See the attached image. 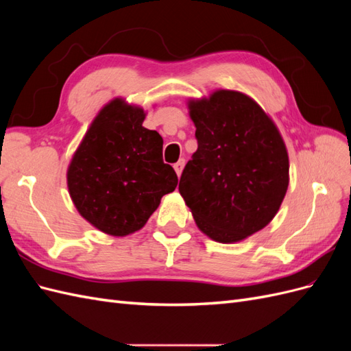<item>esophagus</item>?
I'll return each mask as SVG.
<instances>
[{
	"mask_svg": "<svg viewBox=\"0 0 351 351\" xmlns=\"http://www.w3.org/2000/svg\"><path fill=\"white\" fill-rule=\"evenodd\" d=\"M183 168H184V159H180V161H178L177 164H174V169H176V173H177L178 177L182 176Z\"/></svg>",
	"mask_w": 351,
	"mask_h": 351,
	"instance_id": "esophagus-1",
	"label": "esophagus"
}]
</instances>
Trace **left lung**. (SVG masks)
<instances>
[{"mask_svg": "<svg viewBox=\"0 0 351 351\" xmlns=\"http://www.w3.org/2000/svg\"><path fill=\"white\" fill-rule=\"evenodd\" d=\"M187 107L197 151L178 192L204 234L241 241L269 224L289 189L282 136L261 105L237 90L218 89Z\"/></svg>", "mask_w": 351, "mask_h": 351, "instance_id": "1", "label": "left lung"}]
</instances>
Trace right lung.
<instances>
[{
    "label": "right lung",
    "mask_w": 351,
    "mask_h": 351,
    "mask_svg": "<svg viewBox=\"0 0 351 351\" xmlns=\"http://www.w3.org/2000/svg\"><path fill=\"white\" fill-rule=\"evenodd\" d=\"M145 111L114 98L95 117L67 168L69 193L79 214L114 237L141 230L176 190L162 161V137L142 125Z\"/></svg>",
    "instance_id": "obj_1"
}]
</instances>
